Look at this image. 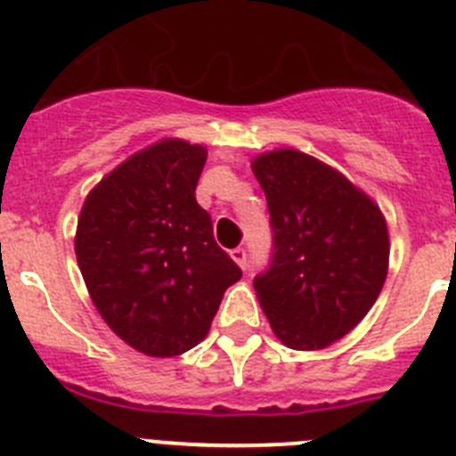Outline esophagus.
I'll return each instance as SVG.
<instances>
[{
    "mask_svg": "<svg viewBox=\"0 0 456 456\" xmlns=\"http://www.w3.org/2000/svg\"><path fill=\"white\" fill-rule=\"evenodd\" d=\"M232 258L238 263V265L242 267V270L248 267V252H245V249H242V248L232 249Z\"/></svg>",
    "mask_w": 456,
    "mask_h": 456,
    "instance_id": "obj_1",
    "label": "esophagus"
}]
</instances>
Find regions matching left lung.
I'll use <instances>...</instances> for the list:
<instances>
[{
    "mask_svg": "<svg viewBox=\"0 0 456 456\" xmlns=\"http://www.w3.org/2000/svg\"><path fill=\"white\" fill-rule=\"evenodd\" d=\"M270 208V267L254 279L276 338L297 351L342 339L380 295L389 265L385 216L324 161L292 148L256 157Z\"/></svg>",
    "mask_w": 456,
    "mask_h": 456,
    "instance_id": "1",
    "label": "left lung"
}]
</instances>
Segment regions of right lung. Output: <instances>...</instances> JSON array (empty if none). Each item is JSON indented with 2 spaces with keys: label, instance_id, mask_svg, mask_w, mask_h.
Returning a JSON list of instances; mask_svg holds the SVG:
<instances>
[{
  "label": "right lung",
  "instance_id": "1",
  "mask_svg": "<svg viewBox=\"0 0 456 456\" xmlns=\"http://www.w3.org/2000/svg\"><path fill=\"white\" fill-rule=\"evenodd\" d=\"M207 148L164 139L87 195L76 258L105 324L132 348L173 357L202 342L242 276L195 200Z\"/></svg>",
  "mask_w": 456,
  "mask_h": 456
}]
</instances>
